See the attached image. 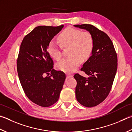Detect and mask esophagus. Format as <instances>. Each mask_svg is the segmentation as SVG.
Returning a JSON list of instances; mask_svg holds the SVG:
<instances>
[{
  "mask_svg": "<svg viewBox=\"0 0 132 132\" xmlns=\"http://www.w3.org/2000/svg\"><path fill=\"white\" fill-rule=\"evenodd\" d=\"M71 77H73V76L71 75V74H68L66 75V78L67 79H69V78H70Z\"/></svg>",
  "mask_w": 132,
  "mask_h": 132,
  "instance_id": "34e87169",
  "label": "esophagus"
}]
</instances>
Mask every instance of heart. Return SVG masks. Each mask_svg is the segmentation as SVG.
<instances>
[{"mask_svg":"<svg viewBox=\"0 0 132 132\" xmlns=\"http://www.w3.org/2000/svg\"><path fill=\"white\" fill-rule=\"evenodd\" d=\"M61 46L70 47L69 55L57 63L56 68L64 72L71 73L80 65L81 61H85L89 58L93 48V39L92 35L87 31H82L72 28L64 29L58 36ZM48 52L52 58L59 61L62 57L61 46L51 40L48 45Z\"/></svg>","mask_w":132,"mask_h":132,"instance_id":"heart-1","label":"heart"}]
</instances>
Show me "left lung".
<instances>
[{
	"mask_svg": "<svg viewBox=\"0 0 132 132\" xmlns=\"http://www.w3.org/2000/svg\"><path fill=\"white\" fill-rule=\"evenodd\" d=\"M74 26L88 30L93 39L92 55L80 70L89 76L86 78L78 73L76 96L77 101L87 107H95L106 99L111 89L118 66V59L111 40L106 33L89 24Z\"/></svg>",
	"mask_w": 132,
	"mask_h": 132,
	"instance_id": "1",
	"label": "left lung"
}]
</instances>
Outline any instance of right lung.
I'll use <instances>...</instances> for the list:
<instances>
[{
    "label": "right lung",
    "instance_id": "1",
    "mask_svg": "<svg viewBox=\"0 0 132 132\" xmlns=\"http://www.w3.org/2000/svg\"><path fill=\"white\" fill-rule=\"evenodd\" d=\"M63 26H37L25 36L20 46L16 68L21 86L29 99L42 107L58 101L66 79L63 71L53 69L47 50L50 42Z\"/></svg>",
    "mask_w": 132,
    "mask_h": 132
}]
</instances>
